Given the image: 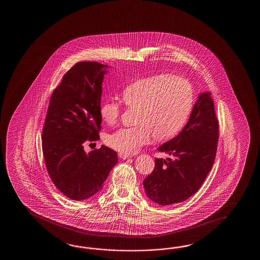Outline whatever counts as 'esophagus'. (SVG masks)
<instances>
[{
	"mask_svg": "<svg viewBox=\"0 0 260 260\" xmlns=\"http://www.w3.org/2000/svg\"><path fill=\"white\" fill-rule=\"evenodd\" d=\"M119 157H120L121 159H123V160H125V159H128V158H130L131 156H130V155L123 154V153H119Z\"/></svg>",
	"mask_w": 260,
	"mask_h": 260,
	"instance_id": "esophagus-1",
	"label": "esophagus"
}]
</instances>
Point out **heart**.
I'll list each match as a JSON object with an SVG mask.
<instances>
[{"instance_id":"heart-1","label":"heart","mask_w":260,"mask_h":260,"mask_svg":"<svg viewBox=\"0 0 260 260\" xmlns=\"http://www.w3.org/2000/svg\"><path fill=\"white\" fill-rule=\"evenodd\" d=\"M121 100L128 109L137 110L133 127H123L107 138V143L120 153L130 155L148 144L176 137L188 122L194 105V92L187 79L172 74L141 78L123 89ZM122 105L116 100L101 102L100 115L112 125L119 120Z\"/></svg>"}]
</instances>
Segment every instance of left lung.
Returning a JSON list of instances; mask_svg holds the SVG:
<instances>
[{
  "label": "left lung",
  "instance_id": "1",
  "mask_svg": "<svg viewBox=\"0 0 260 260\" xmlns=\"http://www.w3.org/2000/svg\"><path fill=\"white\" fill-rule=\"evenodd\" d=\"M218 120L209 92L200 94L188 122L176 138L158 148L173 158L155 159L144 179L145 192L160 205L181 203L196 193L216 159Z\"/></svg>",
  "mask_w": 260,
  "mask_h": 260
}]
</instances>
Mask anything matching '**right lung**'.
<instances>
[{"label": "right lung", "mask_w": 260, "mask_h": 260, "mask_svg": "<svg viewBox=\"0 0 260 260\" xmlns=\"http://www.w3.org/2000/svg\"><path fill=\"white\" fill-rule=\"evenodd\" d=\"M107 65L78 62L54 90L42 134L44 162L50 178L66 197L82 201L99 192L116 151L101 146L86 153L83 144L100 139V106Z\"/></svg>", "instance_id": "right-lung-1"}]
</instances>
